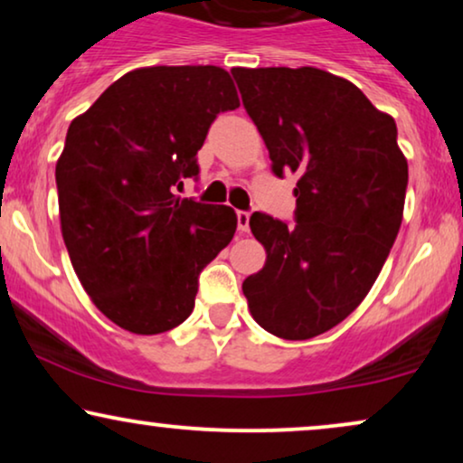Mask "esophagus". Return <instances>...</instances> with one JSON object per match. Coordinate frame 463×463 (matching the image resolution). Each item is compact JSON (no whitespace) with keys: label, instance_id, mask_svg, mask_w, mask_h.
Returning <instances> with one entry per match:
<instances>
[{"label":"esophagus","instance_id":"obj_1","mask_svg":"<svg viewBox=\"0 0 463 463\" xmlns=\"http://www.w3.org/2000/svg\"><path fill=\"white\" fill-rule=\"evenodd\" d=\"M238 230L242 232V233H246L249 232V221H250V213H246V211H238Z\"/></svg>","mask_w":463,"mask_h":463}]
</instances>
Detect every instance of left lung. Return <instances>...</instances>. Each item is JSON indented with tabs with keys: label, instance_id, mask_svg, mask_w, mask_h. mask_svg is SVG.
Returning a JSON list of instances; mask_svg holds the SVG:
<instances>
[{
	"label": "left lung",
	"instance_id": "obj_1",
	"mask_svg": "<svg viewBox=\"0 0 463 463\" xmlns=\"http://www.w3.org/2000/svg\"><path fill=\"white\" fill-rule=\"evenodd\" d=\"M232 75L271 173L299 176L293 225L250 214L268 259L244 280V297L268 333L312 339L360 306L401 230L409 166L396 122L322 69L233 67Z\"/></svg>",
	"mask_w": 463,
	"mask_h": 463
}]
</instances>
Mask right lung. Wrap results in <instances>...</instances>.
Returning a JSON list of instances; mask_svg holds the SVG:
<instances>
[{
	"label": "right lung",
	"instance_id": "right-lung-1",
	"mask_svg": "<svg viewBox=\"0 0 463 463\" xmlns=\"http://www.w3.org/2000/svg\"><path fill=\"white\" fill-rule=\"evenodd\" d=\"M236 107L225 69L145 67L69 126L56 162L62 240L94 306L126 331L187 320L200 271L236 233L233 208L175 195L198 179L214 118Z\"/></svg>",
	"mask_w": 463,
	"mask_h": 463
}]
</instances>
